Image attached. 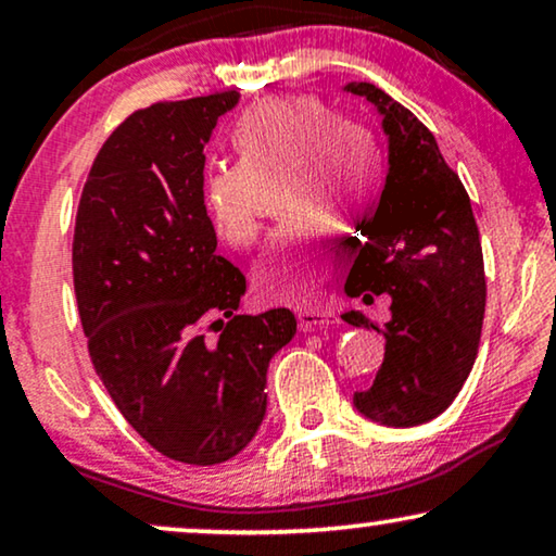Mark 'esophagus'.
<instances>
[{
    "label": "esophagus",
    "mask_w": 556,
    "mask_h": 556,
    "mask_svg": "<svg viewBox=\"0 0 556 556\" xmlns=\"http://www.w3.org/2000/svg\"><path fill=\"white\" fill-rule=\"evenodd\" d=\"M296 319H300V327L304 332H312V330H317V327H330V325L340 323L332 312H319V309H300L296 312Z\"/></svg>",
    "instance_id": "34e87169"
}]
</instances>
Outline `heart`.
<instances>
[{
    "label": "heart",
    "instance_id": "1",
    "mask_svg": "<svg viewBox=\"0 0 556 556\" xmlns=\"http://www.w3.org/2000/svg\"><path fill=\"white\" fill-rule=\"evenodd\" d=\"M233 166L208 170L201 186L211 231L244 252L262 233V189L289 181L281 214L300 222L271 237L254 264V289L267 300L302 302L332 269V247L317 224L353 226L378 197V153L363 130L309 96L249 105L229 132Z\"/></svg>",
    "mask_w": 556,
    "mask_h": 556
}]
</instances>
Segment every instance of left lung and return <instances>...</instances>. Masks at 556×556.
Listing matches in <instances>:
<instances>
[{
  "label": "left lung",
  "mask_w": 556,
  "mask_h": 556,
  "mask_svg": "<svg viewBox=\"0 0 556 556\" xmlns=\"http://www.w3.org/2000/svg\"><path fill=\"white\" fill-rule=\"evenodd\" d=\"M345 90L378 108L390 163L345 292L363 302L388 292L393 317L378 327L363 312L342 315L386 338L380 370L353 403L375 424L420 426L448 408L479 353L486 312L479 226L433 132L370 83H350Z\"/></svg>",
  "instance_id": "left-lung-1"
}]
</instances>
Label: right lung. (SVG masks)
I'll list each match as a JSON object with an SVG mask.
<instances>
[{
  "label": "right lung",
  "instance_id": "obj_1",
  "mask_svg": "<svg viewBox=\"0 0 556 556\" xmlns=\"http://www.w3.org/2000/svg\"><path fill=\"white\" fill-rule=\"evenodd\" d=\"M237 103L229 90L128 115L92 161L75 218L92 367L136 433L191 466L224 464L256 435L269 359L296 332L285 307L239 315L247 279L216 254L203 211V148Z\"/></svg>",
  "mask_w": 556,
  "mask_h": 556
}]
</instances>
